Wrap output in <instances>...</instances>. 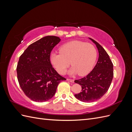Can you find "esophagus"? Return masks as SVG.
Here are the masks:
<instances>
[{
	"mask_svg": "<svg viewBox=\"0 0 132 132\" xmlns=\"http://www.w3.org/2000/svg\"><path fill=\"white\" fill-rule=\"evenodd\" d=\"M67 81H68L69 82H74V80L73 79H67Z\"/></svg>",
	"mask_w": 132,
	"mask_h": 132,
	"instance_id": "34e87169",
	"label": "esophagus"
}]
</instances>
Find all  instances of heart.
<instances>
[{"label":"heart","mask_w":132,"mask_h":132,"mask_svg":"<svg viewBox=\"0 0 132 132\" xmlns=\"http://www.w3.org/2000/svg\"><path fill=\"white\" fill-rule=\"evenodd\" d=\"M60 53H52L50 61L57 72L64 74L70 63L72 65L68 73L84 76L90 72L97 58V51L90 43L73 41L63 45L59 48ZM70 63H69V62Z\"/></svg>","instance_id":"1"}]
</instances>
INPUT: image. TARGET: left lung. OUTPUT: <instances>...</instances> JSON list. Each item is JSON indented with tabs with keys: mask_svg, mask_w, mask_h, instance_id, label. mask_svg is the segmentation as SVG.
<instances>
[{
	"mask_svg": "<svg viewBox=\"0 0 132 132\" xmlns=\"http://www.w3.org/2000/svg\"><path fill=\"white\" fill-rule=\"evenodd\" d=\"M98 51V59L94 68L86 77L74 81L81 85V92L74 95L79 100L84 102L96 101L109 90L113 77V65L104 48L93 39Z\"/></svg>",
	"mask_w": 132,
	"mask_h": 132,
	"instance_id": "obj_1",
	"label": "left lung"
}]
</instances>
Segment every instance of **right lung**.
<instances>
[{
    "label": "right lung",
    "instance_id": "right-lung-1",
    "mask_svg": "<svg viewBox=\"0 0 132 132\" xmlns=\"http://www.w3.org/2000/svg\"><path fill=\"white\" fill-rule=\"evenodd\" d=\"M61 41L59 37L47 36L31 44L19 58L16 71L23 93L32 100L45 102L52 98L59 84L65 78L52 65L50 54Z\"/></svg>",
    "mask_w": 132,
    "mask_h": 132
}]
</instances>
